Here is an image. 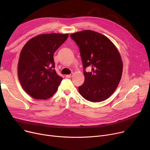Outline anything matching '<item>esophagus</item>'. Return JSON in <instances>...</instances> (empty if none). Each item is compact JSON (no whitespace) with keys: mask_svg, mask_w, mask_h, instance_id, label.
I'll list each match as a JSON object with an SVG mask.
<instances>
[{"mask_svg":"<svg viewBox=\"0 0 150 150\" xmlns=\"http://www.w3.org/2000/svg\"><path fill=\"white\" fill-rule=\"evenodd\" d=\"M73 75H74V74L72 73V74H69V75H66V76L67 78H70V77H72V76H73Z\"/></svg>","mask_w":150,"mask_h":150,"instance_id":"34e87169","label":"esophagus"}]
</instances>
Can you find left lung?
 Masks as SVG:
<instances>
[{
	"instance_id": "obj_1",
	"label": "left lung",
	"mask_w": 150,
	"mask_h": 150,
	"mask_svg": "<svg viewBox=\"0 0 150 150\" xmlns=\"http://www.w3.org/2000/svg\"><path fill=\"white\" fill-rule=\"evenodd\" d=\"M80 49L84 81L78 87L81 96L88 101L106 100L117 89L121 79L123 64L116 47L106 36L92 30L70 35ZM92 67L87 73L85 69Z\"/></svg>"
}]
</instances>
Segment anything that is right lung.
<instances>
[{"label":"right lung","mask_w":150,"mask_h":150,"mask_svg":"<svg viewBox=\"0 0 150 150\" xmlns=\"http://www.w3.org/2000/svg\"><path fill=\"white\" fill-rule=\"evenodd\" d=\"M68 34L50 33L35 36L22 48L18 74L22 88L31 97L45 100L57 91L62 78L54 70L53 54Z\"/></svg>","instance_id":"1"}]
</instances>
